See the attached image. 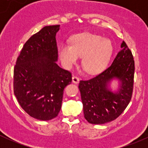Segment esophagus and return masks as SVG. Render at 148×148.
I'll list each match as a JSON object with an SVG mask.
<instances>
[{"label": "esophagus", "mask_w": 148, "mask_h": 148, "mask_svg": "<svg viewBox=\"0 0 148 148\" xmlns=\"http://www.w3.org/2000/svg\"><path fill=\"white\" fill-rule=\"evenodd\" d=\"M79 82V79L76 76H73L72 77V82L74 84H78Z\"/></svg>", "instance_id": "1"}]
</instances>
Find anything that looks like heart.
I'll list each match as a JSON object with an SVG mask.
<instances>
[{"mask_svg":"<svg viewBox=\"0 0 148 148\" xmlns=\"http://www.w3.org/2000/svg\"><path fill=\"white\" fill-rule=\"evenodd\" d=\"M113 47L108 38L91 33L77 34L71 38L70 45L62 44L59 47L61 62L66 69L71 68L82 59V65L89 74L102 71L108 64Z\"/></svg>","mask_w":148,"mask_h":148,"instance_id":"b5f03b06","label":"heart"}]
</instances>
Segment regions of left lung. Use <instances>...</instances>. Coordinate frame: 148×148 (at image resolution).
<instances>
[{
    "instance_id": "left-lung-1",
    "label": "left lung",
    "mask_w": 148,
    "mask_h": 148,
    "mask_svg": "<svg viewBox=\"0 0 148 148\" xmlns=\"http://www.w3.org/2000/svg\"><path fill=\"white\" fill-rule=\"evenodd\" d=\"M121 51L110 67L97 77L80 81L79 84L84 118L88 122L102 125L114 120L126 109L133 91L135 62L132 52L125 41ZM114 79L119 81V89L109 88Z\"/></svg>"
}]
</instances>
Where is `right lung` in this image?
<instances>
[{
	"instance_id": "add662e5",
	"label": "right lung",
	"mask_w": 148,
	"mask_h": 148,
	"mask_svg": "<svg viewBox=\"0 0 148 148\" xmlns=\"http://www.w3.org/2000/svg\"><path fill=\"white\" fill-rule=\"evenodd\" d=\"M60 25L44 26L25 43L13 71V91L31 117L47 121L62 108L64 89L71 74L56 64V35Z\"/></svg>"
}]
</instances>
